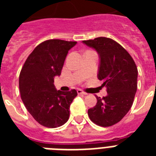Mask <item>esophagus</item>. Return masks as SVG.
<instances>
[{
	"mask_svg": "<svg viewBox=\"0 0 156 156\" xmlns=\"http://www.w3.org/2000/svg\"><path fill=\"white\" fill-rule=\"evenodd\" d=\"M77 92H78V95H87V93L84 92V91H83V90H81V89H78V90H77Z\"/></svg>",
	"mask_w": 156,
	"mask_h": 156,
	"instance_id": "esophagus-1",
	"label": "esophagus"
}]
</instances>
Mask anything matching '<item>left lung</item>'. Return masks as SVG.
<instances>
[{
    "mask_svg": "<svg viewBox=\"0 0 156 156\" xmlns=\"http://www.w3.org/2000/svg\"><path fill=\"white\" fill-rule=\"evenodd\" d=\"M83 43L99 54L98 78L104 82L108 93L102 99L96 97V105L88 109V116L98 126H113L132 107L137 91L138 69L129 52L112 39L98 37Z\"/></svg>",
    "mask_w": 156,
    "mask_h": 156,
    "instance_id": "left-lung-1",
    "label": "left lung"
}]
</instances>
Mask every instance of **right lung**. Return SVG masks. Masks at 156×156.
Segmentation results:
<instances>
[{
  "label": "right lung",
  "mask_w": 156,
  "mask_h": 156,
  "mask_svg": "<svg viewBox=\"0 0 156 156\" xmlns=\"http://www.w3.org/2000/svg\"><path fill=\"white\" fill-rule=\"evenodd\" d=\"M75 41L48 40L33 50L21 70L19 90L26 108L40 125L56 128L67 122L76 90H57L55 76H60L69 50Z\"/></svg>",
  "instance_id": "obj_1"
}]
</instances>
